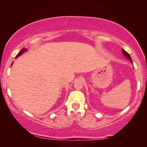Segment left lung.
Instances as JSON below:
<instances>
[{
    "label": "left lung",
    "instance_id": "1",
    "mask_svg": "<svg viewBox=\"0 0 147 147\" xmlns=\"http://www.w3.org/2000/svg\"><path fill=\"white\" fill-rule=\"evenodd\" d=\"M122 53H123V54H124V55H125V57H127V58H128V59H129L130 61H131V62H132V59H131V57H130V55H129V54H128V53H127V52H126V51H124V49H122Z\"/></svg>",
    "mask_w": 147,
    "mask_h": 147
}]
</instances>
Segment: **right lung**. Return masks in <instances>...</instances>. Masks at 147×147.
Listing matches in <instances>:
<instances>
[{
  "mask_svg": "<svg viewBox=\"0 0 147 147\" xmlns=\"http://www.w3.org/2000/svg\"><path fill=\"white\" fill-rule=\"evenodd\" d=\"M27 51V49H25V48H23V49H22L21 50V51H20V52H19V53L17 54V56H16V57H19V56H20V55H21L22 53H24V52H25V51ZM12 64H13V63H12Z\"/></svg>",
  "mask_w": 147,
  "mask_h": 147,
  "instance_id": "1",
  "label": "right lung"
}]
</instances>
